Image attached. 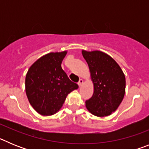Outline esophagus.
Returning <instances> with one entry per match:
<instances>
[{"mask_svg": "<svg viewBox=\"0 0 149 149\" xmlns=\"http://www.w3.org/2000/svg\"><path fill=\"white\" fill-rule=\"evenodd\" d=\"M83 83H84V81H83L82 79H80V80H79V81H78V86H81V85L83 84Z\"/></svg>", "mask_w": 149, "mask_h": 149, "instance_id": "34e87169", "label": "esophagus"}]
</instances>
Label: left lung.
<instances>
[{"label":"left lung","instance_id":"1","mask_svg":"<svg viewBox=\"0 0 149 149\" xmlns=\"http://www.w3.org/2000/svg\"><path fill=\"white\" fill-rule=\"evenodd\" d=\"M94 84V93L86 107L96 116H107L115 111L125 93V77L118 63L99 51H82Z\"/></svg>","mask_w":149,"mask_h":149}]
</instances>
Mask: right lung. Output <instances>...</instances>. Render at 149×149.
Returning a JSON list of instances; mask_svg holds the SVG:
<instances>
[{"mask_svg": "<svg viewBox=\"0 0 149 149\" xmlns=\"http://www.w3.org/2000/svg\"><path fill=\"white\" fill-rule=\"evenodd\" d=\"M66 53L63 51L45 55L36 60L27 72L26 94L31 106L41 115L56 113L68 93L78 88L61 67Z\"/></svg>", "mask_w": 149, "mask_h": 149, "instance_id": "1", "label": "right lung"}]
</instances>
